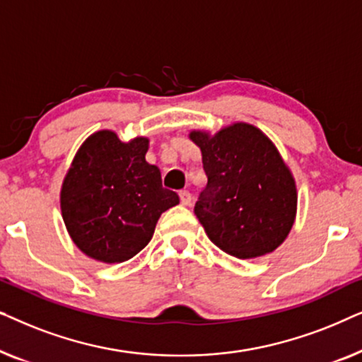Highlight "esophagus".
<instances>
[{"mask_svg":"<svg viewBox=\"0 0 362 362\" xmlns=\"http://www.w3.org/2000/svg\"><path fill=\"white\" fill-rule=\"evenodd\" d=\"M180 199H181V204L189 206V204H191V199H192L191 192H189V191H181V192H180Z\"/></svg>","mask_w":362,"mask_h":362,"instance_id":"34e87169","label":"esophagus"}]
</instances>
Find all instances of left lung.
<instances>
[{
	"label": "left lung",
	"instance_id": "left-lung-1",
	"mask_svg": "<svg viewBox=\"0 0 362 362\" xmlns=\"http://www.w3.org/2000/svg\"><path fill=\"white\" fill-rule=\"evenodd\" d=\"M189 138L201 148L207 175L194 212L212 244L237 259L267 255L284 244L298 194L274 141L245 122L214 135L192 130Z\"/></svg>",
	"mask_w": 362,
	"mask_h": 362
}]
</instances>
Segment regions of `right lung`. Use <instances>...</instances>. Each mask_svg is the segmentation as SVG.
<instances>
[{"mask_svg":"<svg viewBox=\"0 0 362 362\" xmlns=\"http://www.w3.org/2000/svg\"><path fill=\"white\" fill-rule=\"evenodd\" d=\"M150 140L122 141L92 133L78 148L61 187L64 224L78 250L103 264L130 260L155 234L163 212L180 204L161 185L160 168L145 160Z\"/></svg>","mask_w":362,"mask_h":362,"instance_id":"obj_1","label":"right lung"}]
</instances>
